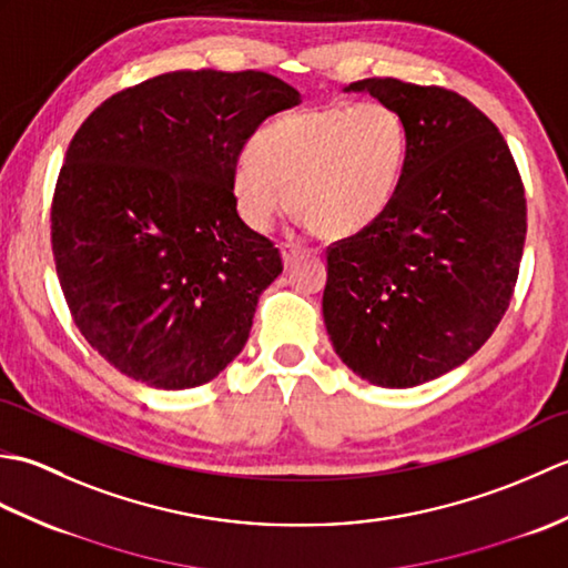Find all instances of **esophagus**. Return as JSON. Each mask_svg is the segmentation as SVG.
<instances>
[{
    "instance_id": "1",
    "label": "esophagus",
    "mask_w": 568,
    "mask_h": 568,
    "mask_svg": "<svg viewBox=\"0 0 568 568\" xmlns=\"http://www.w3.org/2000/svg\"><path fill=\"white\" fill-rule=\"evenodd\" d=\"M281 253H283V263H285V268H291V265H293L300 256H305L307 251H305L303 246H297V244H285Z\"/></svg>"
}]
</instances>
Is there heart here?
Returning <instances> with one entry per match:
<instances>
[{"mask_svg":"<svg viewBox=\"0 0 568 568\" xmlns=\"http://www.w3.org/2000/svg\"><path fill=\"white\" fill-rule=\"evenodd\" d=\"M405 159L407 129L390 104L307 106L258 131L232 178L234 207L253 232L293 207L317 236L346 239L390 207Z\"/></svg>","mask_w":568,"mask_h":568,"instance_id":"obj_1","label":"heart"}]
</instances>
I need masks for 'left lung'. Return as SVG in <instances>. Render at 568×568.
Wrapping results in <instances>:
<instances>
[{"instance_id": "8db88e82", "label": "left lung", "mask_w": 568, "mask_h": 568, "mask_svg": "<svg viewBox=\"0 0 568 568\" xmlns=\"http://www.w3.org/2000/svg\"><path fill=\"white\" fill-rule=\"evenodd\" d=\"M390 104L407 159L390 207L327 248L334 352L381 388H413L474 356L520 273L527 204L498 126L462 94L395 78L352 82Z\"/></svg>"}]
</instances>
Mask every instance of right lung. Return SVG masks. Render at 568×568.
<instances>
[{
  "instance_id": "add662e5",
  "label": "right lung",
  "mask_w": 568,
  "mask_h": 568,
  "mask_svg": "<svg viewBox=\"0 0 568 568\" xmlns=\"http://www.w3.org/2000/svg\"><path fill=\"white\" fill-rule=\"evenodd\" d=\"M300 92L258 70H175L112 94L72 136L51 244L80 334L124 376L197 388L244 348L283 273L234 207L239 153Z\"/></svg>"
}]
</instances>
